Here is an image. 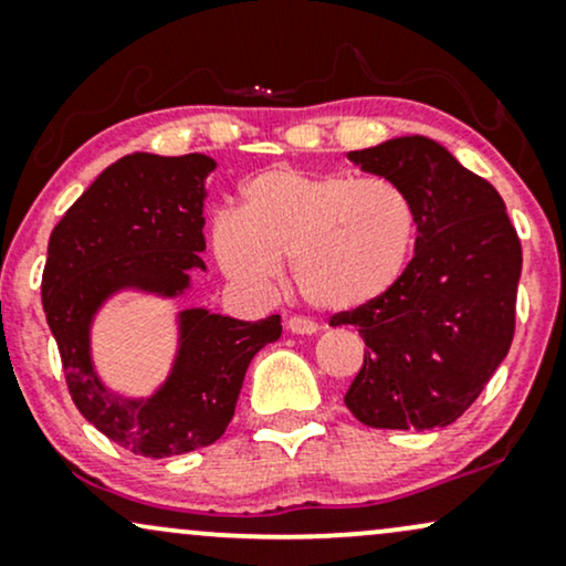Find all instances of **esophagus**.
<instances>
[{"label":"esophagus","mask_w":566,"mask_h":566,"mask_svg":"<svg viewBox=\"0 0 566 566\" xmlns=\"http://www.w3.org/2000/svg\"><path fill=\"white\" fill-rule=\"evenodd\" d=\"M285 328L291 331V334H302V336H312L321 331V325H317L315 321H310V317H302V315H294L285 321Z\"/></svg>","instance_id":"obj_1"}]
</instances>
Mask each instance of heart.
Masks as SVG:
<instances>
[{
    "instance_id": "1",
    "label": "heart",
    "mask_w": 566,
    "mask_h": 566,
    "mask_svg": "<svg viewBox=\"0 0 566 566\" xmlns=\"http://www.w3.org/2000/svg\"><path fill=\"white\" fill-rule=\"evenodd\" d=\"M416 230L413 201L387 177L272 166L245 179L238 214H217L211 251L251 291L272 289L291 259L310 304L355 310L400 281Z\"/></svg>"
}]
</instances>
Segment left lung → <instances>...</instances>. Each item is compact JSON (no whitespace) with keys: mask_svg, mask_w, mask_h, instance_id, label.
Instances as JSON below:
<instances>
[{"mask_svg":"<svg viewBox=\"0 0 566 566\" xmlns=\"http://www.w3.org/2000/svg\"><path fill=\"white\" fill-rule=\"evenodd\" d=\"M349 161L408 192L418 235L387 294L331 317V325H355L368 347L344 402L374 429L448 427L474 405L514 342L520 235L493 185L434 139H387L352 150Z\"/></svg>","mask_w":566,"mask_h":566,"instance_id":"left-lung-1","label":"left lung"}]
</instances>
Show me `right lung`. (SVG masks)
I'll return each instance as SVG.
<instances>
[{
	"label": "right lung",
	"instance_id": "add662e5",
	"mask_svg": "<svg viewBox=\"0 0 566 566\" xmlns=\"http://www.w3.org/2000/svg\"><path fill=\"white\" fill-rule=\"evenodd\" d=\"M217 164L201 153H132L99 175L50 235L42 304L71 400L108 440L145 458L182 455L224 434L254 355L281 338V315L245 323L185 310L175 370L150 400H124L99 384L90 323L118 289L177 296L206 270L203 182Z\"/></svg>",
	"mask_w": 566,
	"mask_h": 566
}]
</instances>
